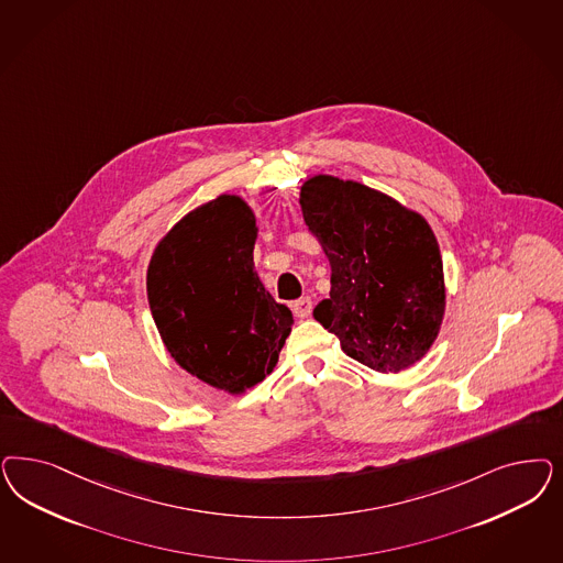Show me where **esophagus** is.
<instances>
[{
  "label": "esophagus",
  "instance_id": "34e87169",
  "mask_svg": "<svg viewBox=\"0 0 563 563\" xmlns=\"http://www.w3.org/2000/svg\"><path fill=\"white\" fill-rule=\"evenodd\" d=\"M291 310H294V314H296L298 319H307L310 314V310H312V300H310L309 296H305V298H300V300H296V302L291 305Z\"/></svg>",
  "mask_w": 563,
  "mask_h": 563
}]
</instances>
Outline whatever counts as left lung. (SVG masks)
<instances>
[{
  "label": "left lung",
  "mask_w": 563,
  "mask_h": 563,
  "mask_svg": "<svg viewBox=\"0 0 563 563\" xmlns=\"http://www.w3.org/2000/svg\"><path fill=\"white\" fill-rule=\"evenodd\" d=\"M300 205L331 265V291L314 319L350 358L379 373L420 361L445 310L429 223L383 192L333 176L307 181Z\"/></svg>",
  "instance_id": "left-lung-1"
}]
</instances>
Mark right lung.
<instances>
[{
  "mask_svg": "<svg viewBox=\"0 0 563 563\" xmlns=\"http://www.w3.org/2000/svg\"><path fill=\"white\" fill-rule=\"evenodd\" d=\"M253 211L223 195L178 221L155 249L146 294L174 361L230 394L263 382L291 331V310L254 272Z\"/></svg>",
  "mask_w": 563,
  "mask_h": 563,
  "instance_id": "add662e5",
  "label": "right lung"
}]
</instances>
